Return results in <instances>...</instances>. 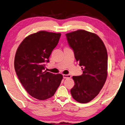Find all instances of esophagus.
Instances as JSON below:
<instances>
[{
	"label": "esophagus",
	"mask_w": 125,
	"mask_h": 125,
	"mask_svg": "<svg viewBox=\"0 0 125 125\" xmlns=\"http://www.w3.org/2000/svg\"><path fill=\"white\" fill-rule=\"evenodd\" d=\"M63 78H64V79H68V78L71 77V75H70L64 74V75H63Z\"/></svg>",
	"instance_id": "1"
}]
</instances>
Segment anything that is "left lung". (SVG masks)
Returning <instances> with one entry per match:
<instances>
[{"label": "left lung", "mask_w": 125, "mask_h": 125, "mask_svg": "<svg viewBox=\"0 0 125 125\" xmlns=\"http://www.w3.org/2000/svg\"><path fill=\"white\" fill-rule=\"evenodd\" d=\"M75 59L83 70L73 76L75 85L71 94L80 103H88L99 94L106 82L108 55L104 43L95 33L79 30L66 34Z\"/></svg>", "instance_id": "obj_1"}]
</instances>
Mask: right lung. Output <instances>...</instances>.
I'll return each mask as SVG.
<instances>
[{"label":"right lung","instance_id":"obj_1","mask_svg":"<svg viewBox=\"0 0 125 125\" xmlns=\"http://www.w3.org/2000/svg\"><path fill=\"white\" fill-rule=\"evenodd\" d=\"M60 33L41 31L28 36L17 49L14 69L26 92L35 98L44 100L52 97L63 79L62 74L45 70V63L60 38Z\"/></svg>","mask_w":125,"mask_h":125}]
</instances>
